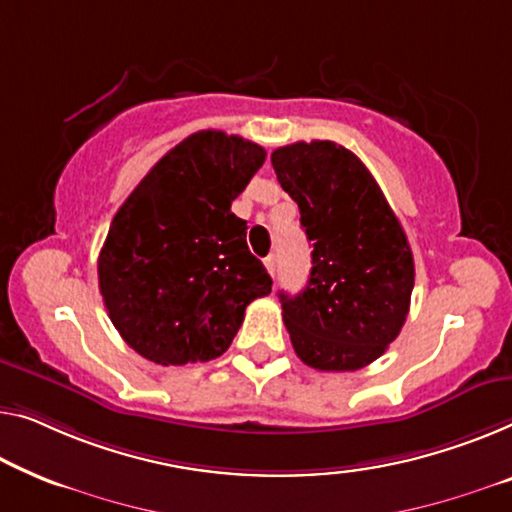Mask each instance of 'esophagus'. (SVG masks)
<instances>
[{"label":"esophagus","mask_w":512,"mask_h":512,"mask_svg":"<svg viewBox=\"0 0 512 512\" xmlns=\"http://www.w3.org/2000/svg\"><path fill=\"white\" fill-rule=\"evenodd\" d=\"M264 266H266V271H269L271 276L276 278V257H273V255L266 257V259H264Z\"/></svg>","instance_id":"esophagus-1"}]
</instances>
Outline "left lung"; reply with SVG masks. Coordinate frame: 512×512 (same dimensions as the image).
<instances>
[{
	"mask_svg": "<svg viewBox=\"0 0 512 512\" xmlns=\"http://www.w3.org/2000/svg\"><path fill=\"white\" fill-rule=\"evenodd\" d=\"M312 241L301 294L280 292L294 352L324 372L365 368L398 338L414 289V255L368 167L331 140L294 142L271 154Z\"/></svg>",
	"mask_w": 512,
	"mask_h": 512,
	"instance_id": "8db88e82",
	"label": "left lung"
}]
</instances>
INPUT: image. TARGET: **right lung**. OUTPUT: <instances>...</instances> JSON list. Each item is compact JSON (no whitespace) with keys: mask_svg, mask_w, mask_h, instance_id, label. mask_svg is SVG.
I'll return each instance as SVG.
<instances>
[{"mask_svg":"<svg viewBox=\"0 0 512 512\" xmlns=\"http://www.w3.org/2000/svg\"><path fill=\"white\" fill-rule=\"evenodd\" d=\"M259 144L188 135L151 167L112 218L98 287L114 329L158 365L204 363L232 345L246 305L271 294L232 202L264 165Z\"/></svg>","mask_w":512,"mask_h":512,"instance_id":"add662e5","label":"right lung"}]
</instances>
